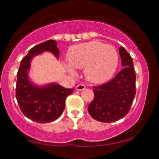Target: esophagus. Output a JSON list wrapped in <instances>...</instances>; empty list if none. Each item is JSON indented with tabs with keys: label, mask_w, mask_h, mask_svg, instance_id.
Segmentation results:
<instances>
[{
	"label": "esophagus",
	"mask_w": 159,
	"mask_h": 159,
	"mask_svg": "<svg viewBox=\"0 0 159 159\" xmlns=\"http://www.w3.org/2000/svg\"><path fill=\"white\" fill-rule=\"evenodd\" d=\"M85 85L84 84H78L76 86V90H78V91H81V90H83L85 89Z\"/></svg>",
	"instance_id": "obj_1"
}]
</instances>
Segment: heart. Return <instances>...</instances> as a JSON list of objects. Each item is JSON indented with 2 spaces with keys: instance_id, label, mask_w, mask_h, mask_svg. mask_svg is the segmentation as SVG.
<instances>
[{
  "instance_id": "1",
  "label": "heart",
  "mask_w": 159,
  "mask_h": 159,
  "mask_svg": "<svg viewBox=\"0 0 159 159\" xmlns=\"http://www.w3.org/2000/svg\"><path fill=\"white\" fill-rule=\"evenodd\" d=\"M67 60L69 65H66V68L70 73H75L74 68H84L87 79L95 84L110 79L119 64L116 48L98 41L80 43L71 47L67 53Z\"/></svg>"
}]
</instances>
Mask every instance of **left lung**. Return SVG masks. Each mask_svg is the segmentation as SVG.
<instances>
[{
    "label": "left lung",
    "instance_id": "8db88e82",
    "mask_svg": "<svg viewBox=\"0 0 159 159\" xmlns=\"http://www.w3.org/2000/svg\"><path fill=\"white\" fill-rule=\"evenodd\" d=\"M123 69L107 83L93 87L94 98L88 106L93 119L102 123L117 121L129 113L135 96L136 75L130 54L119 48Z\"/></svg>",
    "mask_w": 159,
    "mask_h": 159
}]
</instances>
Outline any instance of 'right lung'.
I'll use <instances>...</instances> for the list:
<instances>
[{"instance_id":"obj_1","label":"right lung","mask_w":159,"mask_h":159,"mask_svg":"<svg viewBox=\"0 0 159 159\" xmlns=\"http://www.w3.org/2000/svg\"><path fill=\"white\" fill-rule=\"evenodd\" d=\"M54 40L50 39L33 47L20 63L17 73L16 96L20 109L25 116L39 123L54 121L65 108L66 98L74 91L55 83L39 86L29 78L33 58L45 52L59 58V48Z\"/></svg>"}]
</instances>
